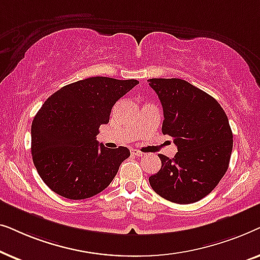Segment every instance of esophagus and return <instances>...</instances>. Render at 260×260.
Listing matches in <instances>:
<instances>
[{"mask_svg": "<svg viewBox=\"0 0 260 260\" xmlns=\"http://www.w3.org/2000/svg\"><path fill=\"white\" fill-rule=\"evenodd\" d=\"M131 154L135 155V156H140V157H142V156H144V152L137 150V149H133V150H131Z\"/></svg>", "mask_w": 260, "mask_h": 260, "instance_id": "34e87169", "label": "esophagus"}]
</instances>
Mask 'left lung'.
Masks as SVG:
<instances>
[{
    "label": "left lung",
    "mask_w": 260,
    "mask_h": 260,
    "mask_svg": "<svg viewBox=\"0 0 260 260\" xmlns=\"http://www.w3.org/2000/svg\"><path fill=\"white\" fill-rule=\"evenodd\" d=\"M149 85L163 108L162 133L177 147L174 158L149 177L152 189L175 204H193L218 186L229 169L233 134L225 111L212 95L186 80L152 78Z\"/></svg>",
    "instance_id": "left-lung-1"
}]
</instances>
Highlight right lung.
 <instances>
[{
  "label": "right lung",
  "mask_w": 260,
  "mask_h": 260,
  "mask_svg": "<svg viewBox=\"0 0 260 260\" xmlns=\"http://www.w3.org/2000/svg\"><path fill=\"white\" fill-rule=\"evenodd\" d=\"M140 81L92 77L66 85L31 123V156L42 181L71 200L94 197L111 183L129 149L105 148L97 135L112 106Z\"/></svg>",
  "instance_id": "add662e5"
}]
</instances>
